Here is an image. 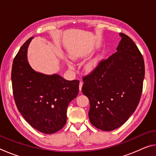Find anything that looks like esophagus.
<instances>
[{"mask_svg": "<svg viewBox=\"0 0 156 156\" xmlns=\"http://www.w3.org/2000/svg\"><path fill=\"white\" fill-rule=\"evenodd\" d=\"M83 82H80V84H79V90H80V91H81L82 90V87H83Z\"/></svg>", "mask_w": 156, "mask_h": 156, "instance_id": "obj_1", "label": "esophagus"}]
</instances>
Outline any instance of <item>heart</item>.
I'll use <instances>...</instances> for the list:
<instances>
[{"mask_svg": "<svg viewBox=\"0 0 156 156\" xmlns=\"http://www.w3.org/2000/svg\"><path fill=\"white\" fill-rule=\"evenodd\" d=\"M79 56H80L79 55H73L72 56V58L73 60H77L79 58ZM99 61H100V58L98 57L94 58L91 59V60H89V61H88L86 63L85 65H84V69H85L87 72H91L97 67V66L99 63ZM68 66L70 68L72 67V65L71 64L70 62H68Z\"/></svg>", "mask_w": 156, "mask_h": 156, "instance_id": "b5f03b06", "label": "heart"}]
</instances>
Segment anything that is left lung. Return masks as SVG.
Returning <instances> with one entry per match:
<instances>
[{"mask_svg": "<svg viewBox=\"0 0 156 156\" xmlns=\"http://www.w3.org/2000/svg\"><path fill=\"white\" fill-rule=\"evenodd\" d=\"M120 36L117 51L83 78L82 92L90 104L89 120L106 131L120 127L135 112L144 78V59L138 47L128 36Z\"/></svg>", "mask_w": 156, "mask_h": 156, "instance_id": "left-lung-1", "label": "left lung"}]
</instances>
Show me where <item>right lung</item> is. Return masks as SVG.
<instances>
[{
    "instance_id": "add662e5",
    "label": "right lung",
    "mask_w": 156,
    "mask_h": 156,
    "mask_svg": "<svg viewBox=\"0 0 156 156\" xmlns=\"http://www.w3.org/2000/svg\"><path fill=\"white\" fill-rule=\"evenodd\" d=\"M32 38L23 44L13 61V94L25 120L36 130L51 134L66 124L68 105L78 96L79 81L34 70L27 60V49Z\"/></svg>"
}]
</instances>
